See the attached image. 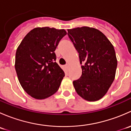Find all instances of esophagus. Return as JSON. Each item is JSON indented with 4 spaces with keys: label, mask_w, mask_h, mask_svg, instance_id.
Segmentation results:
<instances>
[{
    "label": "esophagus",
    "mask_w": 131,
    "mask_h": 131,
    "mask_svg": "<svg viewBox=\"0 0 131 131\" xmlns=\"http://www.w3.org/2000/svg\"><path fill=\"white\" fill-rule=\"evenodd\" d=\"M69 68H70V65L68 64H67L65 66V68L67 69V70H69Z\"/></svg>",
    "instance_id": "esophagus-1"
}]
</instances>
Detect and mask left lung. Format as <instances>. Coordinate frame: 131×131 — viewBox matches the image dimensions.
Instances as JSON below:
<instances>
[{
	"instance_id": "obj_1",
	"label": "left lung",
	"mask_w": 131,
	"mask_h": 131,
	"mask_svg": "<svg viewBox=\"0 0 131 131\" xmlns=\"http://www.w3.org/2000/svg\"><path fill=\"white\" fill-rule=\"evenodd\" d=\"M68 35L79 52L82 73L73 82L77 93L88 101L102 98L115 79L117 59L114 47L97 29H68Z\"/></svg>"
}]
</instances>
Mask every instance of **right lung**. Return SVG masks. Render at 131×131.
<instances>
[{
  "mask_svg": "<svg viewBox=\"0 0 131 131\" xmlns=\"http://www.w3.org/2000/svg\"><path fill=\"white\" fill-rule=\"evenodd\" d=\"M67 35L64 29L35 28L29 31L17 48L15 70L25 92L37 100L56 93L64 73L56 62L55 50Z\"/></svg>",
  "mask_w": 131,
  "mask_h": 131,
  "instance_id": "right-lung-1",
  "label": "right lung"
}]
</instances>
